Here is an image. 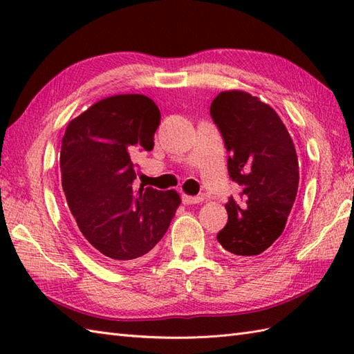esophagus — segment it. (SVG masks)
Instances as JSON below:
<instances>
[{
    "mask_svg": "<svg viewBox=\"0 0 354 354\" xmlns=\"http://www.w3.org/2000/svg\"><path fill=\"white\" fill-rule=\"evenodd\" d=\"M183 202L185 205H194V204H201V202H204V198H202V196H189V194H184Z\"/></svg>",
    "mask_w": 354,
    "mask_h": 354,
    "instance_id": "1",
    "label": "esophagus"
}]
</instances>
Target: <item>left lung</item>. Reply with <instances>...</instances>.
Here are the masks:
<instances>
[{"label": "left lung", "mask_w": 354, "mask_h": 354, "mask_svg": "<svg viewBox=\"0 0 354 354\" xmlns=\"http://www.w3.org/2000/svg\"><path fill=\"white\" fill-rule=\"evenodd\" d=\"M209 114L225 141L232 181L242 199L225 205L228 222L217 242L231 254L254 257L281 236L299 183L290 135L274 108L240 89L216 95Z\"/></svg>", "instance_id": "1"}]
</instances>
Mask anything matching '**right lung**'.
<instances>
[{
  "label": "right lung",
  "instance_id": "right-lung-1",
  "mask_svg": "<svg viewBox=\"0 0 354 354\" xmlns=\"http://www.w3.org/2000/svg\"><path fill=\"white\" fill-rule=\"evenodd\" d=\"M160 120L149 97L117 94L95 102L64 133L59 164L70 212L94 251L114 265L152 250L181 204L175 190L133 185L135 155L153 149Z\"/></svg>",
  "mask_w": 354,
  "mask_h": 354
}]
</instances>
